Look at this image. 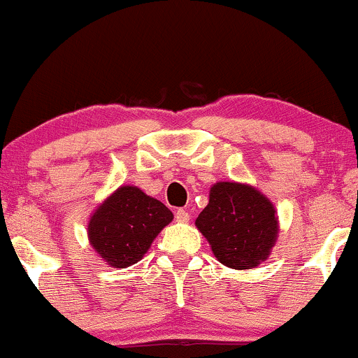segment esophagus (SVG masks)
<instances>
[{
    "label": "esophagus",
    "mask_w": 358,
    "mask_h": 358,
    "mask_svg": "<svg viewBox=\"0 0 358 358\" xmlns=\"http://www.w3.org/2000/svg\"><path fill=\"white\" fill-rule=\"evenodd\" d=\"M175 219L178 222H188L190 220V213H188V210H185V208H178L175 212Z\"/></svg>",
    "instance_id": "1"
}]
</instances>
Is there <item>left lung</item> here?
Returning a JSON list of instances; mask_svg holds the SVG:
<instances>
[{
	"label": "left lung",
	"mask_w": 358,
	"mask_h": 358,
	"mask_svg": "<svg viewBox=\"0 0 358 358\" xmlns=\"http://www.w3.org/2000/svg\"><path fill=\"white\" fill-rule=\"evenodd\" d=\"M273 203L249 185L220 182L195 225L222 264L249 269L266 261L278 237Z\"/></svg>",
	"instance_id": "obj_1"
}]
</instances>
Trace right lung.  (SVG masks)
I'll return each mask as SVG.
<instances>
[{
  "mask_svg": "<svg viewBox=\"0 0 358 358\" xmlns=\"http://www.w3.org/2000/svg\"><path fill=\"white\" fill-rule=\"evenodd\" d=\"M173 213L136 187H121L89 222V241L110 268H127L146 254Z\"/></svg>",
  "mask_w": 358,
  "mask_h": 358,
  "instance_id": "right-lung-1",
  "label": "right lung"
}]
</instances>
